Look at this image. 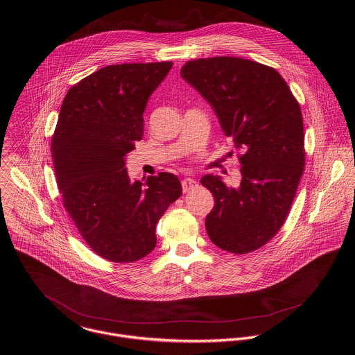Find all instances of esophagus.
Segmentation results:
<instances>
[{
	"label": "esophagus",
	"instance_id": "1",
	"mask_svg": "<svg viewBox=\"0 0 355 355\" xmlns=\"http://www.w3.org/2000/svg\"><path fill=\"white\" fill-rule=\"evenodd\" d=\"M181 185H182V192L187 193V192H189L191 189L196 188V187H198V182H196L195 180H192V178H185V180H182Z\"/></svg>",
	"mask_w": 355,
	"mask_h": 355
}]
</instances>
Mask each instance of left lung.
Returning <instances> with one entry per match:
<instances>
[{
  "label": "left lung",
  "mask_w": 355,
  "mask_h": 355,
  "mask_svg": "<svg viewBox=\"0 0 355 355\" xmlns=\"http://www.w3.org/2000/svg\"><path fill=\"white\" fill-rule=\"evenodd\" d=\"M181 75L213 105L240 150L239 188L210 174L200 181L215 199L206 218L209 237L227 252H252L282 229L304 170L299 103L273 67L247 59L189 60Z\"/></svg>",
  "instance_id": "left-lung-1"
}]
</instances>
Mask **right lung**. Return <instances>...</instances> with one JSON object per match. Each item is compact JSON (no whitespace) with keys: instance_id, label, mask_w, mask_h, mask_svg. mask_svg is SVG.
Instances as JSON below:
<instances>
[{"instance_id":"1","label":"right lung","mask_w":355,"mask_h":355,"mask_svg":"<svg viewBox=\"0 0 355 355\" xmlns=\"http://www.w3.org/2000/svg\"><path fill=\"white\" fill-rule=\"evenodd\" d=\"M171 62L112 64L80 79L67 92L52 157L63 206L98 257L129 263L156 245L157 220L181 195L178 177L159 173L130 182L125 156L144 135L149 96Z\"/></svg>"}]
</instances>
